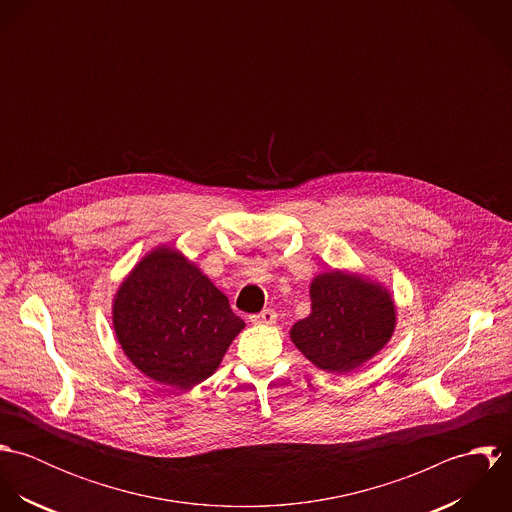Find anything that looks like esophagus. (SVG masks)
Wrapping results in <instances>:
<instances>
[{"instance_id": "esophagus-1", "label": "esophagus", "mask_w": 512, "mask_h": 512, "mask_svg": "<svg viewBox=\"0 0 512 512\" xmlns=\"http://www.w3.org/2000/svg\"><path fill=\"white\" fill-rule=\"evenodd\" d=\"M276 311L274 309H264V311H260V313H254V315H250V321L252 323H256V325H272V323H276Z\"/></svg>"}]
</instances>
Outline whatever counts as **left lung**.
<instances>
[{
    "label": "left lung",
    "instance_id": "8db88e82",
    "mask_svg": "<svg viewBox=\"0 0 512 512\" xmlns=\"http://www.w3.org/2000/svg\"><path fill=\"white\" fill-rule=\"evenodd\" d=\"M311 313L292 327L295 347L313 365L349 372L374 357L394 331V305L380 286L341 272L311 284Z\"/></svg>",
    "mask_w": 512,
    "mask_h": 512
}]
</instances>
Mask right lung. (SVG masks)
<instances>
[{
	"instance_id": "right-lung-1",
	"label": "right lung",
	"mask_w": 512,
	"mask_h": 512,
	"mask_svg": "<svg viewBox=\"0 0 512 512\" xmlns=\"http://www.w3.org/2000/svg\"><path fill=\"white\" fill-rule=\"evenodd\" d=\"M242 327L228 297L169 248L146 256L114 301V329L128 359L179 390L209 378Z\"/></svg>"
}]
</instances>
